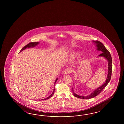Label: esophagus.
<instances>
[{"label":"esophagus","instance_id":"1","mask_svg":"<svg viewBox=\"0 0 124 124\" xmlns=\"http://www.w3.org/2000/svg\"><path fill=\"white\" fill-rule=\"evenodd\" d=\"M70 72H71V71H70V69H65V70L63 71V74L64 75H66L68 74H69L70 73Z\"/></svg>","mask_w":124,"mask_h":124}]
</instances>
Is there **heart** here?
Returning <instances> with one entry per match:
<instances>
[{
  "label": "heart",
  "instance_id": "b5f03b06",
  "mask_svg": "<svg viewBox=\"0 0 124 124\" xmlns=\"http://www.w3.org/2000/svg\"><path fill=\"white\" fill-rule=\"evenodd\" d=\"M81 53L77 51H73L69 53L67 58L70 61H73L81 55Z\"/></svg>",
  "mask_w": 124,
  "mask_h": 124
}]
</instances>
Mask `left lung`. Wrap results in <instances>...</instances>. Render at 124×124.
Wrapping results in <instances>:
<instances>
[{
	"instance_id": "obj_1",
	"label": "left lung",
	"mask_w": 124,
	"mask_h": 124,
	"mask_svg": "<svg viewBox=\"0 0 124 124\" xmlns=\"http://www.w3.org/2000/svg\"><path fill=\"white\" fill-rule=\"evenodd\" d=\"M93 42H94L96 44V46L97 48V50L98 51H100L102 52L101 54L100 55H98V57H103L108 61V75L105 83L101 86L98 87L96 90L93 91V92L92 93L90 94L88 96H81L78 95L74 92V90H73V93L74 96L77 98H81V99H90V98H94L95 97L97 96L106 86V85H108V82L110 81L111 78L112 69V57H111L110 54L101 42L98 41H93Z\"/></svg>"
}]
</instances>
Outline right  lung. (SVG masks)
<instances>
[{
  "label": "right lung",
  "instance_id": "right-lung-1",
  "mask_svg": "<svg viewBox=\"0 0 124 124\" xmlns=\"http://www.w3.org/2000/svg\"><path fill=\"white\" fill-rule=\"evenodd\" d=\"M39 42H30L29 43H28V44H27V45H26L23 48H22V50H20V52H21L22 51H23V50H25L26 48H30V47H34V46H36L39 43ZM58 80V78H57L56 79L55 81V82H54V86H55V84L56 82H57V81ZM54 88L55 87H54V90H53V92L50 95V96H49V97H48L47 98H46L45 99H41V100H46V99H49V98H51V97H52V96H53V94H54V90H55V89H54Z\"/></svg>",
  "mask_w": 124,
  "mask_h": 124
}]
</instances>
